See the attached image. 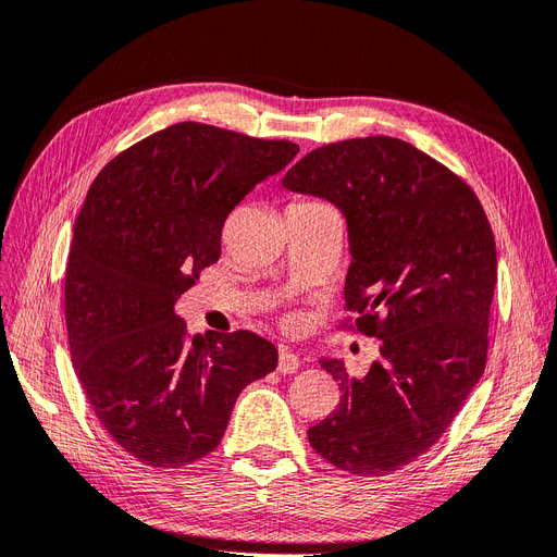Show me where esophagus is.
Segmentation results:
<instances>
[{"label": "esophagus", "instance_id": "esophagus-1", "mask_svg": "<svg viewBox=\"0 0 557 557\" xmlns=\"http://www.w3.org/2000/svg\"><path fill=\"white\" fill-rule=\"evenodd\" d=\"M276 370H278L281 374H293V372H297V370H299V356L293 354L290 349L281 347V349H278V366H276Z\"/></svg>", "mask_w": 557, "mask_h": 557}]
</instances>
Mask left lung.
Segmentation results:
<instances>
[{"mask_svg":"<svg viewBox=\"0 0 557 557\" xmlns=\"http://www.w3.org/2000/svg\"><path fill=\"white\" fill-rule=\"evenodd\" d=\"M283 187L345 214L354 318L341 329L382 351L363 380L343 361H320L343 395L308 441L351 475L393 473L434 446L484 372L498 278L492 224L457 173L393 137L310 150Z\"/></svg>","mask_w":557,"mask_h":557,"instance_id":"1","label":"left lung"}]
</instances>
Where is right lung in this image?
I'll list each match as a JSON object with an SVG mask.
<instances>
[{
  "label": "right lung",
  "mask_w": 557,
  "mask_h": 557,
  "mask_svg": "<svg viewBox=\"0 0 557 557\" xmlns=\"http://www.w3.org/2000/svg\"><path fill=\"white\" fill-rule=\"evenodd\" d=\"M299 146L206 123H175L116 154L75 221L65 326L100 425L152 469L212 453L235 399L276 368L251 331L189 336L173 304L219 260L221 228Z\"/></svg>",
  "instance_id": "add662e5"
}]
</instances>
